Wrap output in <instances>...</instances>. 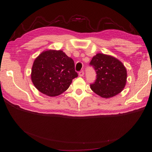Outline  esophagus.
I'll list each match as a JSON object with an SVG mask.
<instances>
[{"instance_id":"obj_1","label":"esophagus","mask_w":152,"mask_h":152,"mask_svg":"<svg viewBox=\"0 0 152 152\" xmlns=\"http://www.w3.org/2000/svg\"><path fill=\"white\" fill-rule=\"evenodd\" d=\"M84 75V71L83 70H81V71L79 72V76H83Z\"/></svg>"}]
</instances>
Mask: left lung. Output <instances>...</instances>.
I'll use <instances>...</instances> for the list:
<instances>
[{
  "instance_id": "obj_1",
  "label": "left lung",
  "mask_w": 152,
  "mask_h": 152,
  "mask_svg": "<svg viewBox=\"0 0 152 152\" xmlns=\"http://www.w3.org/2000/svg\"><path fill=\"white\" fill-rule=\"evenodd\" d=\"M96 74L91 89L101 97L108 98L118 94L124 89L127 71L122 63L111 56L98 53L90 62Z\"/></svg>"
}]
</instances>
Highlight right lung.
Here are the masks:
<instances>
[{
  "label": "right lung",
  "mask_w": 152,
  "mask_h": 152,
  "mask_svg": "<svg viewBox=\"0 0 152 152\" xmlns=\"http://www.w3.org/2000/svg\"><path fill=\"white\" fill-rule=\"evenodd\" d=\"M77 76L71 58L62 50H50L43 52L35 59L31 78L41 93L55 96L65 92Z\"/></svg>",
  "instance_id": "add662e5"
}]
</instances>
